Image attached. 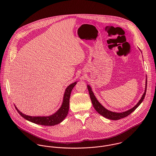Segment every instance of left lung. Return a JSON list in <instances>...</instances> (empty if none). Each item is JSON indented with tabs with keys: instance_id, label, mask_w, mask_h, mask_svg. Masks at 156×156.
<instances>
[{
	"instance_id": "left-lung-1",
	"label": "left lung",
	"mask_w": 156,
	"mask_h": 156,
	"mask_svg": "<svg viewBox=\"0 0 156 156\" xmlns=\"http://www.w3.org/2000/svg\"><path fill=\"white\" fill-rule=\"evenodd\" d=\"M145 92L143 94V95L142 96L140 100L139 101V102L137 103L136 105H135L133 108L127 111L124 112H121V113H117V112H113L110 111H108V109H106L105 108H104L97 100L96 97H95L91 88L90 87L89 85H87L88 89L89 91V95H90V98L92 101V103L93 105V106L94 108V109H95V111L97 112L99 114H100L101 115L103 116L104 117L112 119V120H118L119 119L125 118L126 116H127L128 115H129L130 113H132L141 104V103L142 102V101L144 100L145 94H146V90H147V79H146V83H145Z\"/></svg>"
}]
</instances>
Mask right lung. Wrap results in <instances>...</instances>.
Wrapping results in <instances>:
<instances>
[{
    "mask_svg": "<svg viewBox=\"0 0 156 156\" xmlns=\"http://www.w3.org/2000/svg\"><path fill=\"white\" fill-rule=\"evenodd\" d=\"M77 82H75L71 84H70L67 87L64 95V98H63V102L61 105V107L59 108V109L54 114L48 116H30L26 115L20 111L16 106L15 108L17 110V111L19 112V113L26 119V120L30 121L32 122H34L37 124H40L42 126H55L56 124H58L61 123L67 116L68 112L69 111V98L71 92L73 88L74 87V86L76 85Z\"/></svg>",
    "mask_w": 156,
    "mask_h": 156,
    "instance_id": "add662e5",
    "label": "right lung"
}]
</instances>
